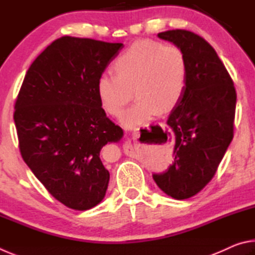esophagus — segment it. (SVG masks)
<instances>
[{
	"instance_id": "34e87169",
	"label": "esophagus",
	"mask_w": 255,
	"mask_h": 255,
	"mask_svg": "<svg viewBox=\"0 0 255 255\" xmlns=\"http://www.w3.org/2000/svg\"><path fill=\"white\" fill-rule=\"evenodd\" d=\"M124 148H125V152H126V153H130L131 152V150H132V143H131L130 139L127 140L126 143H125Z\"/></svg>"
}]
</instances>
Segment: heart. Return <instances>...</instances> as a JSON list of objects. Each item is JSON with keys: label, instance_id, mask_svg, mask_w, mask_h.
Segmentation results:
<instances>
[{"label": "heart", "instance_id": "1", "mask_svg": "<svg viewBox=\"0 0 255 255\" xmlns=\"http://www.w3.org/2000/svg\"><path fill=\"white\" fill-rule=\"evenodd\" d=\"M116 75H100L97 93L108 115L117 117L132 98L136 102L120 117L127 128H136L179 105L187 85V60L174 45L136 41L112 64Z\"/></svg>", "mask_w": 255, "mask_h": 255}]
</instances>
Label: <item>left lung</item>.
Instances as JSON below:
<instances>
[{
  "label": "left lung",
  "mask_w": 255,
  "mask_h": 255,
  "mask_svg": "<svg viewBox=\"0 0 255 255\" xmlns=\"http://www.w3.org/2000/svg\"><path fill=\"white\" fill-rule=\"evenodd\" d=\"M183 51L187 85L167 118L174 133V161L153 173L164 193L182 200L197 195L213 179L233 139L236 92L217 53L204 38L187 30L159 32Z\"/></svg>",
  "instance_id": "obj_1"
}]
</instances>
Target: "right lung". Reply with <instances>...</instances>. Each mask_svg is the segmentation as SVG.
<instances>
[{"mask_svg": "<svg viewBox=\"0 0 255 255\" xmlns=\"http://www.w3.org/2000/svg\"><path fill=\"white\" fill-rule=\"evenodd\" d=\"M123 48L120 42L59 38L34 59L16 99L23 161L68 208L91 209L106 196L110 174L100 152L124 131L101 108L97 83Z\"/></svg>", "mask_w": 255, "mask_h": 255, "instance_id": "add662e5", "label": "right lung"}]
</instances>
